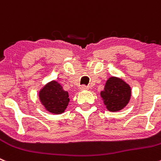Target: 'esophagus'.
<instances>
[{"label":"esophagus","mask_w":161,"mask_h":161,"mask_svg":"<svg viewBox=\"0 0 161 161\" xmlns=\"http://www.w3.org/2000/svg\"><path fill=\"white\" fill-rule=\"evenodd\" d=\"M80 90L82 91H88V90H89V87H88V86H82L80 87Z\"/></svg>","instance_id":"esophagus-1"}]
</instances>
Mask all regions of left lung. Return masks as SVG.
Wrapping results in <instances>:
<instances>
[{"label":"left lung","mask_w":161,"mask_h":161,"mask_svg":"<svg viewBox=\"0 0 161 161\" xmlns=\"http://www.w3.org/2000/svg\"><path fill=\"white\" fill-rule=\"evenodd\" d=\"M106 109L117 112L125 107L131 97V87L123 79L112 76L106 81L103 91L100 93Z\"/></svg>","instance_id":"left-lung-1"}]
</instances>
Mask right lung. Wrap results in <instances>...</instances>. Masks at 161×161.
Returning <instances> with one entry per match:
<instances>
[{"instance_id":"add662e5","label":"right lung","mask_w":161,"mask_h":161,"mask_svg":"<svg viewBox=\"0 0 161 161\" xmlns=\"http://www.w3.org/2000/svg\"><path fill=\"white\" fill-rule=\"evenodd\" d=\"M39 98L47 111L54 114H61L70 102L69 94L56 81L47 82L39 92Z\"/></svg>"}]
</instances>
